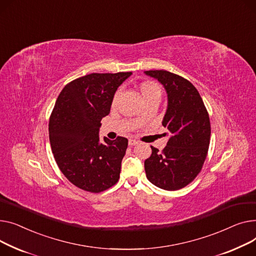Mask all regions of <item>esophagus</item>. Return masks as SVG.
Listing matches in <instances>:
<instances>
[{"label": "esophagus", "instance_id": "34e87169", "mask_svg": "<svg viewBox=\"0 0 256 256\" xmlns=\"http://www.w3.org/2000/svg\"><path fill=\"white\" fill-rule=\"evenodd\" d=\"M128 144H129V146H136V144H138V142L135 140H129Z\"/></svg>", "mask_w": 256, "mask_h": 256}]
</instances>
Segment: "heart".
<instances>
[{
  "mask_svg": "<svg viewBox=\"0 0 256 256\" xmlns=\"http://www.w3.org/2000/svg\"><path fill=\"white\" fill-rule=\"evenodd\" d=\"M140 92H142L144 99H146V98L154 96V95H160L161 90H160V86L156 82H146L142 84V86H140ZM118 95V92L114 95V101L116 100Z\"/></svg>",
  "mask_w": 256,
  "mask_h": 256,
  "instance_id": "heart-1",
  "label": "heart"
}]
</instances>
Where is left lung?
<instances>
[{"label": "left lung", "mask_w": 256, "mask_h": 256, "mask_svg": "<svg viewBox=\"0 0 256 256\" xmlns=\"http://www.w3.org/2000/svg\"><path fill=\"white\" fill-rule=\"evenodd\" d=\"M144 74L157 80L168 94V108L162 125L168 129V142L162 151L152 148L144 161L150 182L164 190H178L196 176L206 160L211 125L204 101L187 80L165 70H150Z\"/></svg>", "instance_id": "8db88e82"}]
</instances>
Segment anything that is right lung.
<instances>
[{
	"mask_svg": "<svg viewBox=\"0 0 256 256\" xmlns=\"http://www.w3.org/2000/svg\"><path fill=\"white\" fill-rule=\"evenodd\" d=\"M131 74H88L66 84L56 101L48 125L52 151L63 174L82 190L104 191L120 178L128 140H101L99 131L116 91Z\"/></svg>",
	"mask_w": 256,
	"mask_h": 256,
	"instance_id": "obj_1",
	"label": "right lung"
}]
</instances>
